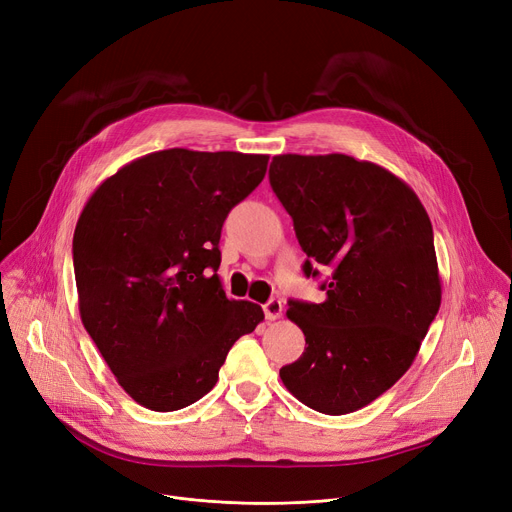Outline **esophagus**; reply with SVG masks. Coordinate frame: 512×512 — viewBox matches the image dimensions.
Returning <instances> with one entry per match:
<instances>
[{"mask_svg":"<svg viewBox=\"0 0 512 512\" xmlns=\"http://www.w3.org/2000/svg\"><path fill=\"white\" fill-rule=\"evenodd\" d=\"M263 312H265V318L267 320H277L282 314H284V304L282 300H269L265 306H263Z\"/></svg>","mask_w":512,"mask_h":512,"instance_id":"34e87169","label":"esophagus"}]
</instances>
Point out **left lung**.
<instances>
[{
  "label": "left lung",
  "mask_w": 512,
  "mask_h": 512,
  "mask_svg": "<svg viewBox=\"0 0 512 512\" xmlns=\"http://www.w3.org/2000/svg\"><path fill=\"white\" fill-rule=\"evenodd\" d=\"M269 183L294 220L304 273L331 271L320 304L290 300L306 337L280 369L308 408L349 414L412 365L441 306L433 226L410 185L349 155H275Z\"/></svg>",
  "instance_id": "1"
}]
</instances>
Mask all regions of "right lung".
<instances>
[{
	"label": "right lung",
	"mask_w": 512,
	"mask_h": 512,
	"mask_svg": "<svg viewBox=\"0 0 512 512\" xmlns=\"http://www.w3.org/2000/svg\"><path fill=\"white\" fill-rule=\"evenodd\" d=\"M267 155L167 149L120 167L73 235L79 314L124 392L155 412L194 404L230 347L265 318L228 300L220 230L267 171Z\"/></svg>",
	"instance_id": "1"
}]
</instances>
